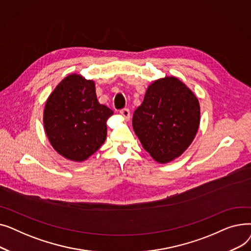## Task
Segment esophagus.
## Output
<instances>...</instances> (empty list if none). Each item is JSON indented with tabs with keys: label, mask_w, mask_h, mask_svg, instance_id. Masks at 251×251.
<instances>
[{
	"label": "esophagus",
	"mask_w": 251,
	"mask_h": 251,
	"mask_svg": "<svg viewBox=\"0 0 251 251\" xmlns=\"http://www.w3.org/2000/svg\"><path fill=\"white\" fill-rule=\"evenodd\" d=\"M120 114L124 117V119L126 121H128L129 119H130V111H129V109H122V110H120Z\"/></svg>",
	"instance_id": "obj_1"
}]
</instances>
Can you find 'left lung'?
I'll use <instances>...</instances> for the list:
<instances>
[{
    "label": "left lung",
    "instance_id": "1",
    "mask_svg": "<svg viewBox=\"0 0 251 251\" xmlns=\"http://www.w3.org/2000/svg\"><path fill=\"white\" fill-rule=\"evenodd\" d=\"M201 121V107L193 92L177 77L153 81L132 119L143 149L161 164L175 160L193 141Z\"/></svg>",
    "mask_w": 251,
    "mask_h": 251
}]
</instances>
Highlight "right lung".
Instances as JSON below:
<instances>
[{
	"label": "right lung",
	"mask_w": 251,
	"mask_h": 251,
	"mask_svg": "<svg viewBox=\"0 0 251 251\" xmlns=\"http://www.w3.org/2000/svg\"><path fill=\"white\" fill-rule=\"evenodd\" d=\"M112 115L111 109L99 102L95 82L71 74L50 95L44 126L58 153L73 162H83L107 138V120Z\"/></svg>",
	"instance_id": "1"
}]
</instances>
